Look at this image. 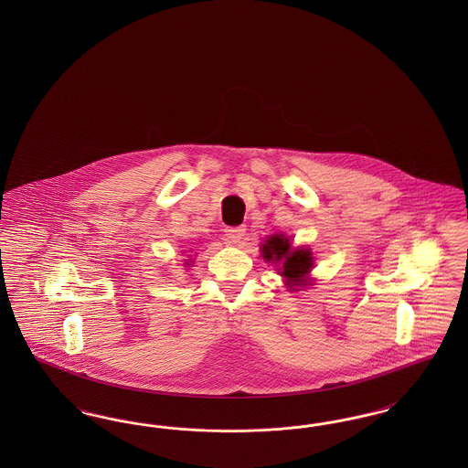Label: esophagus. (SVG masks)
<instances>
[{
  "label": "esophagus",
  "mask_w": 468,
  "mask_h": 468,
  "mask_svg": "<svg viewBox=\"0 0 468 468\" xmlns=\"http://www.w3.org/2000/svg\"><path fill=\"white\" fill-rule=\"evenodd\" d=\"M245 228L244 226H231L224 229V240H228L229 244H237L244 239Z\"/></svg>",
  "instance_id": "esophagus-1"
}]
</instances>
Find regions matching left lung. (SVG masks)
I'll return each mask as SVG.
<instances>
[{
    "label": "left lung",
    "mask_w": 468,
    "mask_h": 468,
    "mask_svg": "<svg viewBox=\"0 0 468 468\" xmlns=\"http://www.w3.org/2000/svg\"><path fill=\"white\" fill-rule=\"evenodd\" d=\"M261 256L265 261L281 265L279 273L286 279L290 291H302L311 284L309 273L314 267V256L309 247H291L284 235H271L261 244Z\"/></svg>",
    "instance_id": "1"
}]
</instances>
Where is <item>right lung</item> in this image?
I'll use <instances>...</instances> for the list:
<instances>
[{
    "label": "right lung",
    "mask_w": 468,
    "mask_h": 468,
    "mask_svg": "<svg viewBox=\"0 0 468 468\" xmlns=\"http://www.w3.org/2000/svg\"><path fill=\"white\" fill-rule=\"evenodd\" d=\"M186 265H191V261H189V263H186Z\"/></svg>",
    "instance_id": "obj_1"
}]
</instances>
